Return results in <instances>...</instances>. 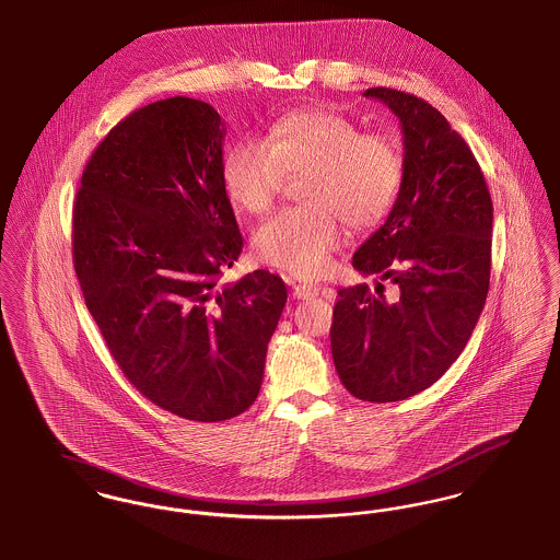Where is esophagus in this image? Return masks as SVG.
Listing matches in <instances>:
<instances>
[{
	"label": "esophagus",
	"instance_id": "34e87169",
	"mask_svg": "<svg viewBox=\"0 0 560 560\" xmlns=\"http://www.w3.org/2000/svg\"><path fill=\"white\" fill-rule=\"evenodd\" d=\"M318 293L320 289L314 284H293V294L296 299H314Z\"/></svg>",
	"mask_w": 560,
	"mask_h": 560
}]
</instances>
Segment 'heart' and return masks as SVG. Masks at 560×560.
Listing matches in <instances>:
<instances>
[{"instance_id":"1","label":"heart","mask_w":560,"mask_h":560,"mask_svg":"<svg viewBox=\"0 0 560 560\" xmlns=\"http://www.w3.org/2000/svg\"><path fill=\"white\" fill-rule=\"evenodd\" d=\"M287 175H305V207L289 208L255 232V250L299 278L324 273L343 244V221L355 230L380 225L396 205L405 162L385 135H362L352 119L307 109L278 119L266 141L242 139L223 160L230 198L250 214L273 207Z\"/></svg>"}]
</instances>
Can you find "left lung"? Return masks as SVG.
Masks as SVG:
<instances>
[{
    "mask_svg": "<svg viewBox=\"0 0 560 560\" xmlns=\"http://www.w3.org/2000/svg\"><path fill=\"white\" fill-rule=\"evenodd\" d=\"M364 96L400 119L405 177L352 266L389 280L398 294L375 296L366 284L341 289L330 350L352 396L396 402L439 382L470 339L489 293L493 205L468 143L439 109L400 90L369 89Z\"/></svg>",
    "mask_w": 560,
    "mask_h": 560,
    "instance_id": "1",
    "label": "left lung"
}]
</instances>
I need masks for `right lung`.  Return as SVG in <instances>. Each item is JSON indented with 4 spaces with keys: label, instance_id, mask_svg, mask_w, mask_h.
<instances>
[{
    "label": "right lung",
    "instance_id": "add662e5",
    "mask_svg": "<svg viewBox=\"0 0 560 560\" xmlns=\"http://www.w3.org/2000/svg\"><path fill=\"white\" fill-rule=\"evenodd\" d=\"M225 132L205 101L145 105L94 149L73 207V266L109 352L153 405L191 421L257 400L287 303L266 269L219 287L242 253Z\"/></svg>",
    "mask_w": 560,
    "mask_h": 560
}]
</instances>
